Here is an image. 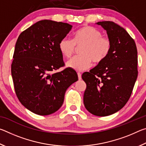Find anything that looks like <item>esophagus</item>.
I'll use <instances>...</instances> for the list:
<instances>
[{
    "label": "esophagus",
    "instance_id": "1",
    "mask_svg": "<svg viewBox=\"0 0 146 146\" xmlns=\"http://www.w3.org/2000/svg\"><path fill=\"white\" fill-rule=\"evenodd\" d=\"M77 75H78V80H81V79H82V75H81V73L80 72H78Z\"/></svg>",
    "mask_w": 146,
    "mask_h": 146
}]
</instances>
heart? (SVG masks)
Returning a JSON list of instances; mask_svg holds the SVG:
<instances>
[{"mask_svg":"<svg viewBox=\"0 0 146 146\" xmlns=\"http://www.w3.org/2000/svg\"><path fill=\"white\" fill-rule=\"evenodd\" d=\"M80 48L81 55L73 56L67 62V66L76 71L86 70L92 61L100 64L110 55L112 48L111 39L102 36V33L92 26H84L73 34V40L64 37L59 41L58 49L62 55L69 58L75 51L76 46Z\"/></svg>","mask_w":146,"mask_h":146,"instance_id":"1","label":"heart"}]
</instances>
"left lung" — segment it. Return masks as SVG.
Returning <instances> with one entry per match:
<instances>
[{"label": "left lung", "instance_id": "obj_1", "mask_svg": "<svg viewBox=\"0 0 146 146\" xmlns=\"http://www.w3.org/2000/svg\"><path fill=\"white\" fill-rule=\"evenodd\" d=\"M107 31L112 42L102 62L82 74L86 83L84 104L89 112L106 117L117 112L129 100L138 76L137 49L124 29L111 21L97 23Z\"/></svg>", "mask_w": 146, "mask_h": 146}]
</instances>
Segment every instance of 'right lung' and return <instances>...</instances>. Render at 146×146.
Masks as SVG:
<instances>
[{
  "mask_svg": "<svg viewBox=\"0 0 146 146\" xmlns=\"http://www.w3.org/2000/svg\"><path fill=\"white\" fill-rule=\"evenodd\" d=\"M72 26L43 20L20 34L13 53L11 75L17 97L24 107L39 115L59 110L66 91L78 80L76 71L66 68L58 42Z\"/></svg>",
  "mask_w": 146,
  "mask_h": 146,
  "instance_id": "1",
  "label": "right lung"
}]
</instances>
